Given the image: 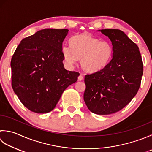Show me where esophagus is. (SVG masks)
Masks as SVG:
<instances>
[{"instance_id": "esophagus-1", "label": "esophagus", "mask_w": 152, "mask_h": 152, "mask_svg": "<svg viewBox=\"0 0 152 152\" xmlns=\"http://www.w3.org/2000/svg\"><path fill=\"white\" fill-rule=\"evenodd\" d=\"M78 79L79 81H81V80H82L83 79H84V76H83V74H80V76H78Z\"/></svg>"}]
</instances>
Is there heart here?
Listing matches in <instances>:
<instances>
[{
	"mask_svg": "<svg viewBox=\"0 0 152 152\" xmlns=\"http://www.w3.org/2000/svg\"><path fill=\"white\" fill-rule=\"evenodd\" d=\"M70 47L64 45L62 53L69 65L80 59V64L88 72H96L103 69L111 61L113 55L112 44L108 41H100L91 35L84 33L72 37Z\"/></svg>",
	"mask_w": 152,
	"mask_h": 152,
	"instance_id": "1",
	"label": "heart"
}]
</instances>
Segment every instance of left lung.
Returning <instances> with one entry per match:
<instances>
[{
    "label": "left lung",
    "mask_w": 152,
    "mask_h": 152,
    "mask_svg": "<svg viewBox=\"0 0 152 152\" xmlns=\"http://www.w3.org/2000/svg\"><path fill=\"white\" fill-rule=\"evenodd\" d=\"M99 31L111 40L113 55L103 69L85 76L84 100L94 113L109 115L121 111L137 94L143 63L137 45L123 31L116 29Z\"/></svg>",
    "instance_id": "8db88e82"
}]
</instances>
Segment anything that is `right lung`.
Returning <instances> with one entry per match:
<instances>
[{"label":"right lung","mask_w":152,"mask_h":152,"mask_svg":"<svg viewBox=\"0 0 152 152\" xmlns=\"http://www.w3.org/2000/svg\"><path fill=\"white\" fill-rule=\"evenodd\" d=\"M67 29H45L21 41L12 57V87L26 108L47 113L79 72L64 68L62 43Z\"/></svg>","instance_id":"1"}]
</instances>
